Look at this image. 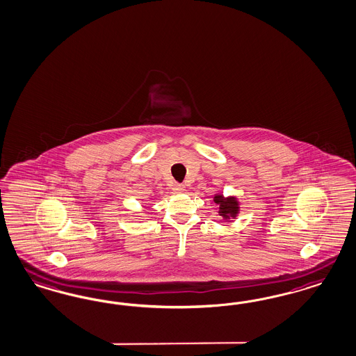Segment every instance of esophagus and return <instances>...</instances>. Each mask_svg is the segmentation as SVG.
I'll return each mask as SVG.
<instances>
[{"mask_svg":"<svg viewBox=\"0 0 356 356\" xmlns=\"http://www.w3.org/2000/svg\"><path fill=\"white\" fill-rule=\"evenodd\" d=\"M173 191H175L176 193H181V192H184L185 186L183 184H175L173 185Z\"/></svg>","mask_w":356,"mask_h":356,"instance_id":"obj_1","label":"esophagus"}]
</instances>
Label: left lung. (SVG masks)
<instances>
[{
  "mask_svg": "<svg viewBox=\"0 0 356 356\" xmlns=\"http://www.w3.org/2000/svg\"><path fill=\"white\" fill-rule=\"evenodd\" d=\"M214 202L220 205L218 214L225 221H227L230 218H235L239 213V202H238L236 197L232 196L225 198L222 195H216Z\"/></svg>",
  "mask_w": 356,
  "mask_h": 356,
  "instance_id": "1",
  "label": "left lung"
}]
</instances>
